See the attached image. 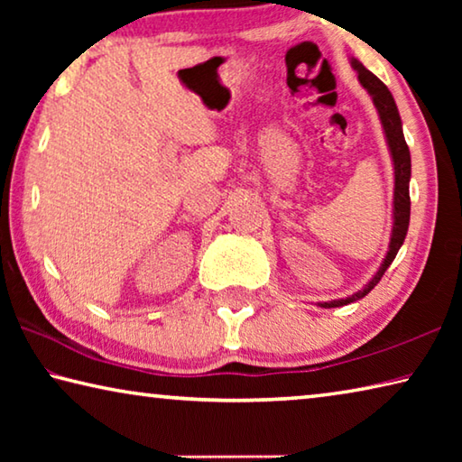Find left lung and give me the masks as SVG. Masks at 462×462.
Masks as SVG:
<instances>
[{
	"label": "left lung",
	"instance_id": "left-lung-1",
	"mask_svg": "<svg viewBox=\"0 0 462 462\" xmlns=\"http://www.w3.org/2000/svg\"><path fill=\"white\" fill-rule=\"evenodd\" d=\"M350 67L358 73V81H361L366 93H369L373 99V106L377 109L381 126H383V134H385V143L391 154V162H393L395 185H393V212H391V220H393V224H391V236H389V248H387L385 259H383L377 273L369 279V283L348 297H340V300H332V301H319L318 303L319 308H340V306H348V303L363 300V297L379 283L381 277L385 275V271L389 269V264L393 263L395 254L400 253V248L405 240V234H408V226H410L411 156H410L408 144H405L403 126H402L400 112H397L395 99L391 96V91L385 88V83L377 79V77H374L361 60L350 57Z\"/></svg>",
	"mask_w": 462,
	"mask_h": 462
}]
</instances>
